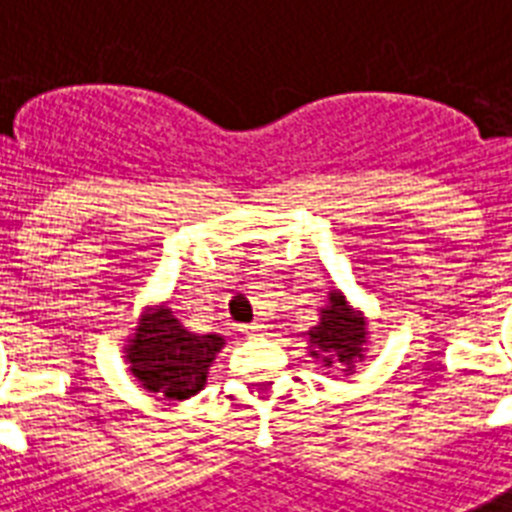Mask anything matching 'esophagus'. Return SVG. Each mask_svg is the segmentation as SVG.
I'll use <instances>...</instances> for the list:
<instances>
[{
	"instance_id": "34e87169",
	"label": "esophagus",
	"mask_w": 512,
	"mask_h": 512,
	"mask_svg": "<svg viewBox=\"0 0 512 512\" xmlns=\"http://www.w3.org/2000/svg\"><path fill=\"white\" fill-rule=\"evenodd\" d=\"M263 324H260V321H252V324H249V327H247V332H249V335H263Z\"/></svg>"
}]
</instances>
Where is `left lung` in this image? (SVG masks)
Returning <instances> with one entry per match:
<instances>
[{
  "label": "left lung",
  "mask_w": 512,
  "mask_h": 512,
  "mask_svg": "<svg viewBox=\"0 0 512 512\" xmlns=\"http://www.w3.org/2000/svg\"><path fill=\"white\" fill-rule=\"evenodd\" d=\"M311 356L319 358L327 369H345L350 372L356 361L364 358L366 324L364 316L353 311L342 292L329 295L327 308H321V319L308 332Z\"/></svg>",
  "instance_id": "obj_1"
}]
</instances>
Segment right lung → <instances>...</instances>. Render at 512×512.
Segmentation results:
<instances>
[{
  "label": "right lung",
  "instance_id": "right-lung-1",
  "mask_svg": "<svg viewBox=\"0 0 512 512\" xmlns=\"http://www.w3.org/2000/svg\"><path fill=\"white\" fill-rule=\"evenodd\" d=\"M223 345L220 335L188 332L170 308H154L140 319L127 345V361L143 388L183 401L204 388L209 364Z\"/></svg>",
  "mask_w": 512,
  "mask_h": 512
}]
</instances>
